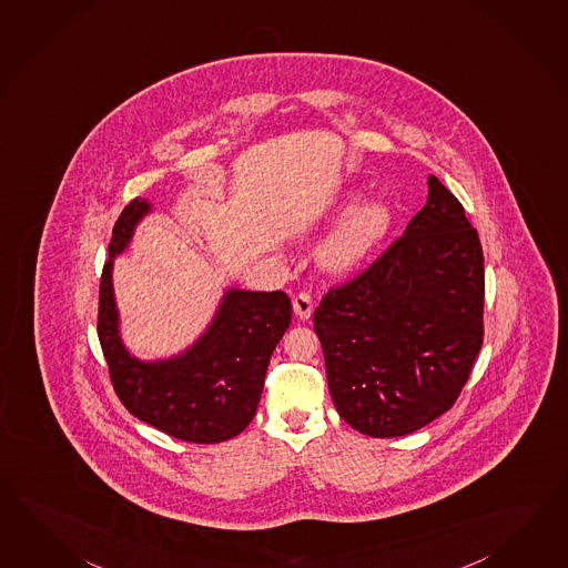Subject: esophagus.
Here are the masks:
<instances>
[{"instance_id": "obj_1", "label": "esophagus", "mask_w": 568, "mask_h": 568, "mask_svg": "<svg viewBox=\"0 0 568 568\" xmlns=\"http://www.w3.org/2000/svg\"><path fill=\"white\" fill-rule=\"evenodd\" d=\"M292 306H294L296 317L303 318L304 321V318H308L313 315V296H311L308 292H301V294L294 296Z\"/></svg>"}]
</instances>
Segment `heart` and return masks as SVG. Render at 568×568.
Here are the masks:
<instances>
[{
  "mask_svg": "<svg viewBox=\"0 0 568 568\" xmlns=\"http://www.w3.org/2000/svg\"><path fill=\"white\" fill-rule=\"evenodd\" d=\"M359 192H347L335 200L331 212L343 219L323 241L318 257L333 274H349L368 260L383 243L390 226L393 214L381 200H369L359 204Z\"/></svg>",
  "mask_w": 568,
  "mask_h": 568,
  "instance_id": "b5f03b06",
  "label": "heart"
}]
</instances>
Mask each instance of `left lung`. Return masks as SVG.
Masks as SVG:
<instances>
[{"label": "left lung", "mask_w": 568, "mask_h": 568, "mask_svg": "<svg viewBox=\"0 0 568 568\" xmlns=\"http://www.w3.org/2000/svg\"><path fill=\"white\" fill-rule=\"evenodd\" d=\"M403 237L315 311L331 398L369 437L409 436L456 403L483 345L478 233L436 175Z\"/></svg>", "instance_id": "obj_1"}]
</instances>
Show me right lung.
Segmentation results:
<instances>
[{"label": "right lung", "instance_id": "add662e5", "mask_svg": "<svg viewBox=\"0 0 568 568\" xmlns=\"http://www.w3.org/2000/svg\"><path fill=\"white\" fill-rule=\"evenodd\" d=\"M153 211L134 199L122 211L108 245L100 280L98 337L122 405L141 422L192 444H219L250 425L264 390L265 372L292 318L282 291L226 288L211 325L172 357L139 359L120 337L112 270L134 229Z\"/></svg>", "mask_w": 568, "mask_h": 568}]
</instances>
